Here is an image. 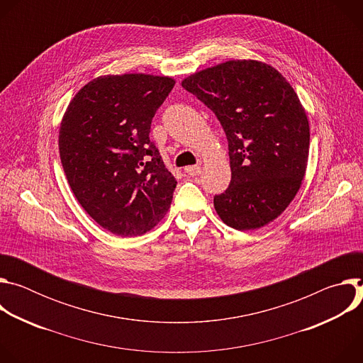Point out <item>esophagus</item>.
Segmentation results:
<instances>
[{"mask_svg": "<svg viewBox=\"0 0 363 363\" xmlns=\"http://www.w3.org/2000/svg\"><path fill=\"white\" fill-rule=\"evenodd\" d=\"M185 172L189 175V177H196L198 174H201V168L198 165H192V167H186L185 168Z\"/></svg>", "mask_w": 363, "mask_h": 363, "instance_id": "34e87169", "label": "esophagus"}]
</instances>
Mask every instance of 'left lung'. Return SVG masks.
<instances>
[{"label":"left lung","instance_id":"left-lung-1","mask_svg":"<svg viewBox=\"0 0 363 363\" xmlns=\"http://www.w3.org/2000/svg\"><path fill=\"white\" fill-rule=\"evenodd\" d=\"M181 84L216 113L228 139L231 182L214 198L218 217L240 231L274 221L298 192L308 160V119L291 84L251 59L206 67Z\"/></svg>","mask_w":363,"mask_h":363}]
</instances>
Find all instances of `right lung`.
<instances>
[{
	"mask_svg": "<svg viewBox=\"0 0 363 363\" xmlns=\"http://www.w3.org/2000/svg\"><path fill=\"white\" fill-rule=\"evenodd\" d=\"M175 84L169 76L105 74L70 100L59 130L67 182L84 211L121 237L150 231L177 186L150 139V123Z\"/></svg>",
	"mask_w": 363,
	"mask_h": 363,
	"instance_id": "add662e5",
	"label": "right lung"
}]
</instances>
